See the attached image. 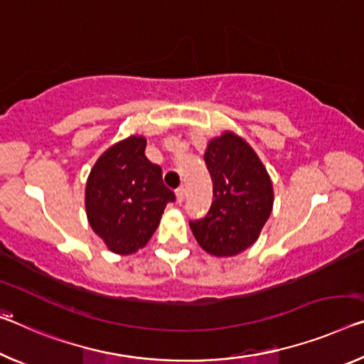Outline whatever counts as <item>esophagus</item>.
Here are the masks:
<instances>
[{"label":"esophagus","instance_id":"obj_1","mask_svg":"<svg viewBox=\"0 0 364 364\" xmlns=\"http://www.w3.org/2000/svg\"><path fill=\"white\" fill-rule=\"evenodd\" d=\"M176 197H177V203H182L183 198H186V188L178 187V188L176 190Z\"/></svg>","mask_w":364,"mask_h":364}]
</instances>
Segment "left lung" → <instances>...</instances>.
Here are the masks:
<instances>
[{
	"instance_id": "8db88e82",
	"label": "left lung",
	"mask_w": 364,
	"mask_h": 364,
	"mask_svg": "<svg viewBox=\"0 0 364 364\" xmlns=\"http://www.w3.org/2000/svg\"><path fill=\"white\" fill-rule=\"evenodd\" d=\"M205 164L215 200L208 213L190 221V228L208 254L236 255L255 242L272 213V181L255 151L231 132L211 139Z\"/></svg>"
}]
</instances>
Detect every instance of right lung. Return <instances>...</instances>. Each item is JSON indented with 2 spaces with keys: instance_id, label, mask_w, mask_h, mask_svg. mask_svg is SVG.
Here are the masks:
<instances>
[{
  "instance_id": "obj_1",
  "label": "right lung",
  "mask_w": 364,
  "mask_h": 364,
  "mask_svg": "<svg viewBox=\"0 0 364 364\" xmlns=\"http://www.w3.org/2000/svg\"><path fill=\"white\" fill-rule=\"evenodd\" d=\"M146 139L130 136L97 159L86 183V213L92 231L115 254H133L159 226L166 205L176 200L163 169L144 156Z\"/></svg>"
}]
</instances>
